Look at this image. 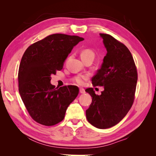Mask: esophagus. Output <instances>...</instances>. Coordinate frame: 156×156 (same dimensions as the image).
I'll list each match as a JSON object with an SVG mask.
<instances>
[{
  "label": "esophagus",
  "instance_id": "34e87169",
  "mask_svg": "<svg viewBox=\"0 0 156 156\" xmlns=\"http://www.w3.org/2000/svg\"><path fill=\"white\" fill-rule=\"evenodd\" d=\"M79 92L81 94H84L85 93V90H84V89L83 88H79Z\"/></svg>",
  "mask_w": 156,
  "mask_h": 156
}]
</instances>
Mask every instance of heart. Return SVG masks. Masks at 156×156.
Here are the masks:
<instances>
[{
	"label": "heart",
	"mask_w": 156,
	"mask_h": 156,
	"mask_svg": "<svg viewBox=\"0 0 156 156\" xmlns=\"http://www.w3.org/2000/svg\"><path fill=\"white\" fill-rule=\"evenodd\" d=\"M94 57V53L90 49H83L81 53V58L83 60ZM89 75L87 74H79L72 78V81L79 86H83L88 79Z\"/></svg>",
	"instance_id": "1"
}]
</instances>
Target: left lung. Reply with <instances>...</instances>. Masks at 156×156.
I'll return each mask as SVG.
<instances>
[{
	"instance_id": "1",
	"label": "left lung",
	"mask_w": 156,
	"mask_h": 156,
	"mask_svg": "<svg viewBox=\"0 0 156 156\" xmlns=\"http://www.w3.org/2000/svg\"><path fill=\"white\" fill-rule=\"evenodd\" d=\"M107 55L92 79L94 87H104L100 96L92 88L86 90L92 101L86 111L87 120L99 129L115 126L124 119L133 105L137 82V70L127 47L107 34H100Z\"/></svg>"
}]
</instances>
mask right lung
I'll use <instances>...</instances> for the list:
<instances>
[{"instance_id": "1", "label": "right lung", "mask_w": 156, "mask_h": 156, "mask_svg": "<svg viewBox=\"0 0 156 156\" xmlns=\"http://www.w3.org/2000/svg\"><path fill=\"white\" fill-rule=\"evenodd\" d=\"M83 40L77 36L51 34L30 45L23 54L18 72L19 92L37 123L51 126L62 121L68 107L77 96V87L58 88L50 81L52 74L62 69L73 47Z\"/></svg>"}]
</instances>
